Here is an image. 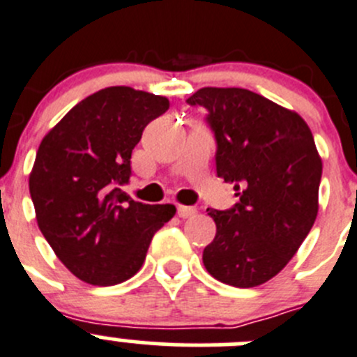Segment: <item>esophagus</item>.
<instances>
[{"label": "esophagus", "instance_id": "obj_1", "mask_svg": "<svg viewBox=\"0 0 357 357\" xmlns=\"http://www.w3.org/2000/svg\"><path fill=\"white\" fill-rule=\"evenodd\" d=\"M177 213L180 218H190L197 213V210L194 206H183V204H180L177 208Z\"/></svg>", "mask_w": 357, "mask_h": 357}]
</instances>
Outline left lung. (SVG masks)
Wrapping results in <instances>:
<instances>
[{
    "mask_svg": "<svg viewBox=\"0 0 357 357\" xmlns=\"http://www.w3.org/2000/svg\"><path fill=\"white\" fill-rule=\"evenodd\" d=\"M208 109L217 139V175L239 203L208 208L217 234L203 264L215 280L253 288L273 280L298 252L319 210L323 163L302 116L245 88L206 86L187 98Z\"/></svg>",
    "mask_w": 357,
    "mask_h": 357,
    "instance_id": "1",
    "label": "left lung"
}]
</instances>
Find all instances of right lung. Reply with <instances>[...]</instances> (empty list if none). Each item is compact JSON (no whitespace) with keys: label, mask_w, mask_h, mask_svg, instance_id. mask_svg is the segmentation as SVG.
<instances>
[{"label":"right lung","mask_w":357,"mask_h":357,"mask_svg":"<svg viewBox=\"0 0 357 357\" xmlns=\"http://www.w3.org/2000/svg\"><path fill=\"white\" fill-rule=\"evenodd\" d=\"M168 107L161 95L109 86L74 105L41 140L29 174L38 227L77 280L112 287L135 276L154 232L177 211L119 189L144 128Z\"/></svg>","instance_id":"obj_1"}]
</instances>
